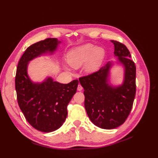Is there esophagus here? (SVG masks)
<instances>
[{
    "label": "esophagus",
    "mask_w": 158,
    "mask_h": 158,
    "mask_svg": "<svg viewBox=\"0 0 158 158\" xmlns=\"http://www.w3.org/2000/svg\"><path fill=\"white\" fill-rule=\"evenodd\" d=\"M82 89V86L80 84H78V88H77V90L78 91H81Z\"/></svg>",
    "instance_id": "34e87169"
}]
</instances>
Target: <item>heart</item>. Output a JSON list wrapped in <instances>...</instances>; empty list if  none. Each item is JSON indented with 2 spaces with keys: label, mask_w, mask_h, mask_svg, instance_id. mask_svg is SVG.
I'll return each instance as SVG.
<instances>
[{
  "label": "heart",
  "mask_w": 158,
  "mask_h": 158,
  "mask_svg": "<svg viewBox=\"0 0 158 158\" xmlns=\"http://www.w3.org/2000/svg\"><path fill=\"white\" fill-rule=\"evenodd\" d=\"M106 56V51L101 47L87 44L71 49L67 55V61L72 67L78 69L85 65L88 73H94L99 70Z\"/></svg>",
  "instance_id": "1"
}]
</instances>
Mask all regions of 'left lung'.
I'll return each instance as SVG.
<instances>
[{
  "label": "left lung",
  "instance_id": "8db88e82",
  "mask_svg": "<svg viewBox=\"0 0 158 158\" xmlns=\"http://www.w3.org/2000/svg\"><path fill=\"white\" fill-rule=\"evenodd\" d=\"M111 41L114 45L117 63L124 68L122 84H110L113 61L108 62L95 73L79 78L84 89V106L88 115L95 126L103 129L115 128L125 123L136 94V66L131 59L130 52L121 43Z\"/></svg>",
  "mask_w": 158,
  "mask_h": 158
}]
</instances>
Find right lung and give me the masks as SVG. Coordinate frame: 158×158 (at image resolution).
<instances>
[{"label": "right lung", "instance_id": "obj_1", "mask_svg": "<svg viewBox=\"0 0 158 158\" xmlns=\"http://www.w3.org/2000/svg\"><path fill=\"white\" fill-rule=\"evenodd\" d=\"M60 43L56 38H47L31 45L17 66L15 88L19 107L27 121L44 132L55 131L63 125L67 117V106L79 82L74 80L64 84L47 77L41 82H34L27 74V66L37 57L53 54Z\"/></svg>", "mask_w": 158, "mask_h": 158}]
</instances>
